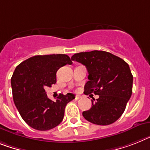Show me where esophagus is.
<instances>
[{
  "label": "esophagus",
  "instance_id": "1",
  "mask_svg": "<svg viewBox=\"0 0 150 150\" xmlns=\"http://www.w3.org/2000/svg\"><path fill=\"white\" fill-rule=\"evenodd\" d=\"M80 98H81V96H79V95H76V96H75V99H76V100H80Z\"/></svg>",
  "mask_w": 150,
  "mask_h": 150
}]
</instances>
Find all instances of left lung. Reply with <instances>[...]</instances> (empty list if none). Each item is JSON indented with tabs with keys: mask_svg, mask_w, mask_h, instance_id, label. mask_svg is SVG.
I'll return each instance as SVG.
<instances>
[{
	"mask_svg": "<svg viewBox=\"0 0 150 150\" xmlns=\"http://www.w3.org/2000/svg\"><path fill=\"white\" fill-rule=\"evenodd\" d=\"M71 60L81 63L88 71L84 93H93L90 110L83 112L86 120L106 126L116 122L124 112L133 91V75L128 64L117 56L103 50L81 52Z\"/></svg>",
	"mask_w": 150,
	"mask_h": 150,
	"instance_id": "1",
	"label": "left lung"
}]
</instances>
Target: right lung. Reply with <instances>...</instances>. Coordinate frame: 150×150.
<instances>
[{
	"instance_id": "right-lung-1",
	"label": "right lung",
	"mask_w": 150,
	"mask_h": 150,
	"mask_svg": "<svg viewBox=\"0 0 150 150\" xmlns=\"http://www.w3.org/2000/svg\"><path fill=\"white\" fill-rule=\"evenodd\" d=\"M66 54L33 56L16 67L11 77L13 99L22 119L30 127L49 130L62 122L68 103L75 98L73 93H60L53 101L44 90L57 82L56 74L62 67L72 64Z\"/></svg>"
}]
</instances>
